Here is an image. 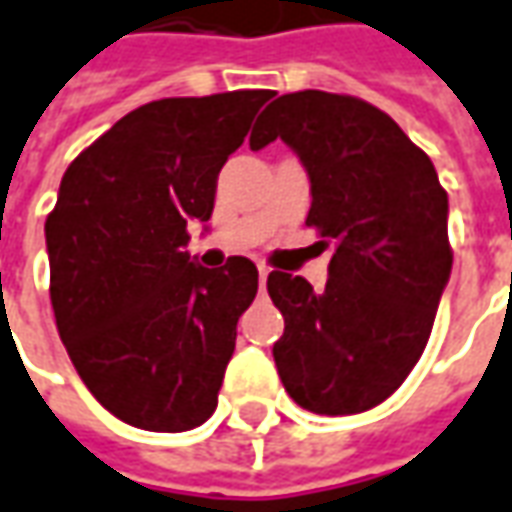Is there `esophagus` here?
Listing matches in <instances>:
<instances>
[{
	"label": "esophagus",
	"instance_id": "1",
	"mask_svg": "<svg viewBox=\"0 0 512 512\" xmlns=\"http://www.w3.org/2000/svg\"><path fill=\"white\" fill-rule=\"evenodd\" d=\"M269 272H272V269H269V266H263V263H260V266H257V277H260V289H263V286H266V277H269Z\"/></svg>",
	"mask_w": 512,
	"mask_h": 512
}]
</instances>
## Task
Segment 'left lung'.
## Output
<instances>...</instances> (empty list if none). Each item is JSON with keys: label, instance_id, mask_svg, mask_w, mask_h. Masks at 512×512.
<instances>
[{"label": "left lung", "instance_id": "8db88e82", "mask_svg": "<svg viewBox=\"0 0 512 512\" xmlns=\"http://www.w3.org/2000/svg\"><path fill=\"white\" fill-rule=\"evenodd\" d=\"M274 138L309 172L306 226L334 246L326 289L269 274L266 289L286 320L274 365L300 408L362 414L397 391L428 345L453 266L448 192L431 158L362 98L323 90L274 98L249 147Z\"/></svg>", "mask_w": 512, "mask_h": 512}]
</instances>
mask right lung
Returning <instances> with one entry per match:
<instances>
[{
	"label": "right lung",
	"instance_id": "add662e5",
	"mask_svg": "<svg viewBox=\"0 0 512 512\" xmlns=\"http://www.w3.org/2000/svg\"><path fill=\"white\" fill-rule=\"evenodd\" d=\"M269 98L150 101L64 172L45 221L56 328L90 394L133 428L192 431L218 408L257 266L203 269L186 223L209 221L218 172Z\"/></svg>",
	"mask_w": 512,
	"mask_h": 512
}]
</instances>
